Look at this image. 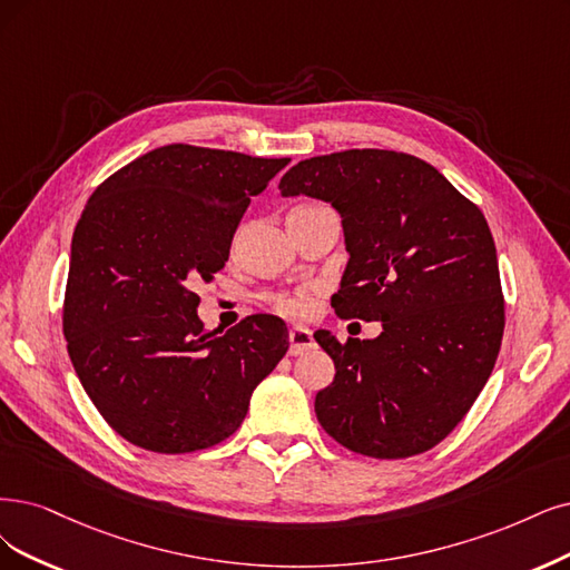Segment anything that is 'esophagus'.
<instances>
[{
	"label": "esophagus",
	"mask_w": 570,
	"mask_h": 570,
	"mask_svg": "<svg viewBox=\"0 0 570 570\" xmlns=\"http://www.w3.org/2000/svg\"><path fill=\"white\" fill-rule=\"evenodd\" d=\"M288 354L291 356H298V354H305L307 350L314 347V338H312V331L305 328V326H293L288 331Z\"/></svg>",
	"instance_id": "esophagus-1"
}]
</instances>
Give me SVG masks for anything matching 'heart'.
<instances>
[{
  "mask_svg": "<svg viewBox=\"0 0 570 570\" xmlns=\"http://www.w3.org/2000/svg\"><path fill=\"white\" fill-rule=\"evenodd\" d=\"M267 303L286 314V317H305V314L312 309V298L309 291H277V293H267Z\"/></svg>",
  "mask_w": 570,
  "mask_h": 570,
  "instance_id": "b5f03b06",
  "label": "heart"
}]
</instances>
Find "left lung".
<instances>
[{"mask_svg": "<svg viewBox=\"0 0 570 570\" xmlns=\"http://www.w3.org/2000/svg\"><path fill=\"white\" fill-rule=\"evenodd\" d=\"M282 197H312L343 218L350 253L335 312L383 322L377 338H314L335 364L317 392L322 428L371 458L439 444L495 366L504 303L493 235L481 210L436 168L394 150H345L298 161Z\"/></svg>", "mask_w": 570, "mask_h": 570, "instance_id": "obj_1", "label": "left lung"}]
</instances>
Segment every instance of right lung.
I'll use <instances>...</instances> for the list:
<instances>
[{
	"mask_svg": "<svg viewBox=\"0 0 570 570\" xmlns=\"http://www.w3.org/2000/svg\"><path fill=\"white\" fill-rule=\"evenodd\" d=\"M288 161L164 145L83 206L62 331L81 387L131 444L155 453L220 444L286 354L288 331L272 314L206 331L193 286L225 267L250 197Z\"/></svg>",
	"mask_w": 570,
	"mask_h": 570,
	"instance_id": "1",
	"label": "right lung"
}]
</instances>
